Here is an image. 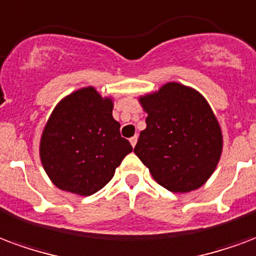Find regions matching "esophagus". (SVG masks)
Here are the masks:
<instances>
[{"mask_svg": "<svg viewBox=\"0 0 256 256\" xmlns=\"http://www.w3.org/2000/svg\"><path fill=\"white\" fill-rule=\"evenodd\" d=\"M137 140H138V138H137V136H134V137H132V138H130V144H132V146H136V144H137Z\"/></svg>", "mask_w": 256, "mask_h": 256, "instance_id": "obj_1", "label": "esophagus"}]
</instances>
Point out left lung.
Instances as JSON below:
<instances>
[{
	"label": "left lung",
	"instance_id": "8db88e82",
	"mask_svg": "<svg viewBox=\"0 0 256 256\" xmlns=\"http://www.w3.org/2000/svg\"><path fill=\"white\" fill-rule=\"evenodd\" d=\"M148 114L134 153L172 192L204 186L222 153V133L208 100L191 86L166 82L138 98Z\"/></svg>",
	"mask_w": 256,
	"mask_h": 256
}]
</instances>
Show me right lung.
<instances>
[{"mask_svg": "<svg viewBox=\"0 0 256 256\" xmlns=\"http://www.w3.org/2000/svg\"><path fill=\"white\" fill-rule=\"evenodd\" d=\"M114 100L94 86L68 94L52 110L39 145L42 166L58 188L88 196L102 190L133 150L112 116Z\"/></svg>", "mask_w": 256, "mask_h": 256, "instance_id": "add662e5", "label": "right lung"}]
</instances>
